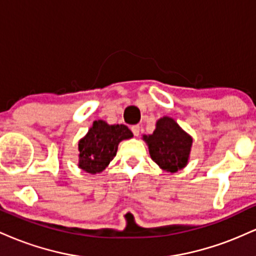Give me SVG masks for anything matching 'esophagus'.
<instances>
[{
    "label": "esophagus",
    "instance_id": "1",
    "mask_svg": "<svg viewBox=\"0 0 256 256\" xmlns=\"http://www.w3.org/2000/svg\"><path fill=\"white\" fill-rule=\"evenodd\" d=\"M131 131L134 132V136H136V137L140 136V125H134V126H132V128H131Z\"/></svg>",
    "mask_w": 256,
    "mask_h": 256
}]
</instances>
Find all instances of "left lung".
I'll return each mask as SVG.
<instances>
[{
	"mask_svg": "<svg viewBox=\"0 0 256 256\" xmlns=\"http://www.w3.org/2000/svg\"><path fill=\"white\" fill-rule=\"evenodd\" d=\"M149 154L160 168L167 172H177L188 165L192 138L179 126L174 119L164 116L156 122L152 134H144Z\"/></svg>",
	"mask_w": 256,
	"mask_h": 256,
	"instance_id": "8db88e82",
	"label": "left lung"
}]
</instances>
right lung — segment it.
Instances as JSON below:
<instances>
[{
  "mask_svg": "<svg viewBox=\"0 0 256 256\" xmlns=\"http://www.w3.org/2000/svg\"><path fill=\"white\" fill-rule=\"evenodd\" d=\"M132 136L128 126L110 125L104 120H95L78 143L79 168L91 174L102 172L116 155L119 143Z\"/></svg>",
  "mask_w": 256,
  "mask_h": 256,
  "instance_id": "add662e5",
  "label": "right lung"
}]
</instances>
